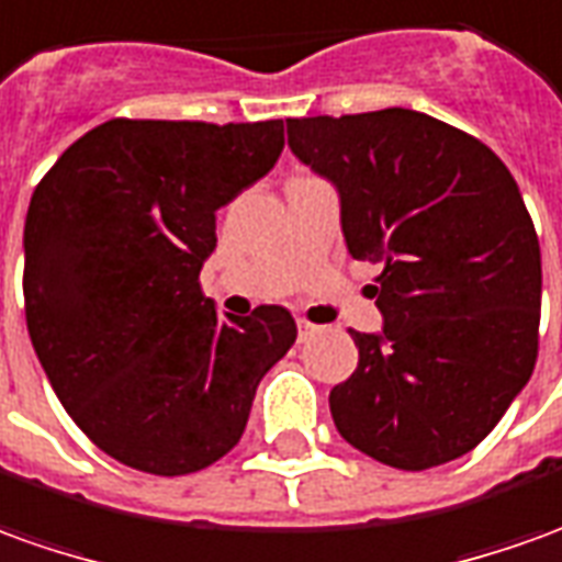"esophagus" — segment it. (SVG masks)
I'll list each match as a JSON object with an SVG mask.
<instances>
[{"label":"esophagus","instance_id":"esophagus-1","mask_svg":"<svg viewBox=\"0 0 562 562\" xmlns=\"http://www.w3.org/2000/svg\"><path fill=\"white\" fill-rule=\"evenodd\" d=\"M296 330H300V342H308V339H315L324 327H321V324H312V321L300 318L296 321Z\"/></svg>","mask_w":562,"mask_h":562}]
</instances>
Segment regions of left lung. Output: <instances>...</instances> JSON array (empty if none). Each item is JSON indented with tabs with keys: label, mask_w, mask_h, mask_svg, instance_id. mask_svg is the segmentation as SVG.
<instances>
[{
	"label": "left lung",
	"mask_w": 562,
	"mask_h": 562,
	"mask_svg": "<svg viewBox=\"0 0 562 562\" xmlns=\"http://www.w3.org/2000/svg\"><path fill=\"white\" fill-rule=\"evenodd\" d=\"M288 143L339 189L348 254L382 262L370 296L385 330H348L358 370L330 392L339 435L401 471L465 456L539 358V235L510 170L401 106L288 119Z\"/></svg>",
	"instance_id": "obj_1"
}]
</instances>
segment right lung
Returning a JSON list of instances; mask_svg holds the SVG:
<instances>
[{
	"label": "right lung",
	"mask_w": 562,
	"mask_h": 562,
	"mask_svg": "<svg viewBox=\"0 0 562 562\" xmlns=\"http://www.w3.org/2000/svg\"><path fill=\"white\" fill-rule=\"evenodd\" d=\"M281 149V119H110L38 180L23 226L26 330L64 409L122 465L158 477L214 465L296 342L288 308L220 318L199 281L216 211Z\"/></svg>",
	"instance_id": "right-lung-1"
}]
</instances>
